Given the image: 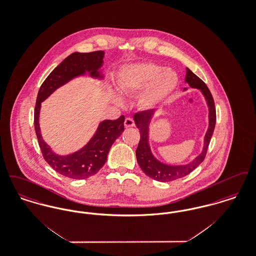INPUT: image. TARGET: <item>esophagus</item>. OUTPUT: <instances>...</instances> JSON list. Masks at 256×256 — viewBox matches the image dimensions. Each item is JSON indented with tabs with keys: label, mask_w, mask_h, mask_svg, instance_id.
<instances>
[{
	"label": "esophagus",
	"mask_w": 256,
	"mask_h": 256,
	"mask_svg": "<svg viewBox=\"0 0 256 256\" xmlns=\"http://www.w3.org/2000/svg\"><path fill=\"white\" fill-rule=\"evenodd\" d=\"M124 126L126 128H132V126H135V124H134V119L132 118H126L124 119Z\"/></svg>",
	"instance_id": "1"
}]
</instances>
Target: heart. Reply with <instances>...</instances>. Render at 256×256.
<instances>
[{"instance_id": "b5f03b06", "label": "heart", "mask_w": 256, "mask_h": 256, "mask_svg": "<svg viewBox=\"0 0 256 256\" xmlns=\"http://www.w3.org/2000/svg\"><path fill=\"white\" fill-rule=\"evenodd\" d=\"M178 74L169 68L152 63H140L126 67L118 80L122 95L140 93L139 104L144 108L156 106L170 96L178 86Z\"/></svg>"}]
</instances>
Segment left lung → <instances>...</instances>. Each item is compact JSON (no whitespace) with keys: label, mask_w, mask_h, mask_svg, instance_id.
Returning a JSON list of instances; mask_svg holds the SVG:
<instances>
[{"label":"left lung","mask_w":256,"mask_h":256,"mask_svg":"<svg viewBox=\"0 0 256 256\" xmlns=\"http://www.w3.org/2000/svg\"><path fill=\"white\" fill-rule=\"evenodd\" d=\"M185 82L188 84V86L190 87L200 89L202 91V93L204 94V96L206 100L207 106L209 108V116H208L209 126H208L206 134L204 136V148L202 154L198 156L192 162L186 165L170 166L158 161L154 156L148 145V126H150V119L154 115V110H144L134 114V122L140 132V141L136 150L137 162L140 168L148 176L160 182H168L178 180L180 178L189 174L192 170H195L196 168L206 158L207 148L215 128L216 108H215L214 100L206 84L188 68H187V73L185 76ZM184 90H186V88H184Z\"/></svg>","instance_id":"1"}]
</instances>
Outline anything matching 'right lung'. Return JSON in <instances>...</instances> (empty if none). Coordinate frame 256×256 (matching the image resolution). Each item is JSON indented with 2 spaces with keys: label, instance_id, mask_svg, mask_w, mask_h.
Listing matches in <instances>:
<instances>
[{
  "label": "right lung",
  "instance_id": "obj_1",
  "mask_svg": "<svg viewBox=\"0 0 256 256\" xmlns=\"http://www.w3.org/2000/svg\"><path fill=\"white\" fill-rule=\"evenodd\" d=\"M104 56V50L86 54L74 52L54 68L38 91L34 110V128L42 156L54 170L69 178L84 180L97 174L104 165L110 148L124 130V117L122 115L117 120L102 121L86 146L74 154L62 156L50 150L40 134L39 112L41 102L58 88L86 72L93 78H102L104 76L100 74L98 69L102 66Z\"/></svg>",
  "mask_w": 256,
  "mask_h": 256
}]
</instances>
